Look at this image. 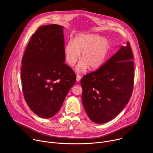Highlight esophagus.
Here are the masks:
<instances>
[{
    "mask_svg": "<svg viewBox=\"0 0 153 153\" xmlns=\"http://www.w3.org/2000/svg\"><path fill=\"white\" fill-rule=\"evenodd\" d=\"M80 79H81V76H80V75L77 74V75L76 76V81H77V82H79V81L80 80Z\"/></svg>",
    "mask_w": 153,
    "mask_h": 153,
    "instance_id": "34e87169",
    "label": "esophagus"
}]
</instances>
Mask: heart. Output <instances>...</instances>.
Instances as JSON below:
<instances>
[{"instance_id": "obj_1", "label": "heart", "mask_w": 153, "mask_h": 153, "mask_svg": "<svg viewBox=\"0 0 153 153\" xmlns=\"http://www.w3.org/2000/svg\"><path fill=\"white\" fill-rule=\"evenodd\" d=\"M110 50V42L97 34H82L73 41L70 40L64 47L65 60L70 66H74L80 58L76 71L99 69L105 62Z\"/></svg>"}]
</instances>
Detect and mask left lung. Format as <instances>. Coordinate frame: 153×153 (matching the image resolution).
Segmentation results:
<instances>
[{"label": "left lung", "mask_w": 153, "mask_h": 153, "mask_svg": "<svg viewBox=\"0 0 153 153\" xmlns=\"http://www.w3.org/2000/svg\"><path fill=\"white\" fill-rule=\"evenodd\" d=\"M133 59L127 42L101 67L81 79L82 103L94 123L110 121L128 103L134 84Z\"/></svg>", "instance_id": "1"}]
</instances>
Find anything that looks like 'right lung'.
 <instances>
[{
    "mask_svg": "<svg viewBox=\"0 0 153 153\" xmlns=\"http://www.w3.org/2000/svg\"><path fill=\"white\" fill-rule=\"evenodd\" d=\"M63 27H40L32 36L22 61L24 96L31 110L48 119L59 110L76 74L65 64Z\"/></svg>",
    "mask_w": 153,
    "mask_h": 153,
    "instance_id": "obj_1",
    "label": "right lung"
}]
</instances>
